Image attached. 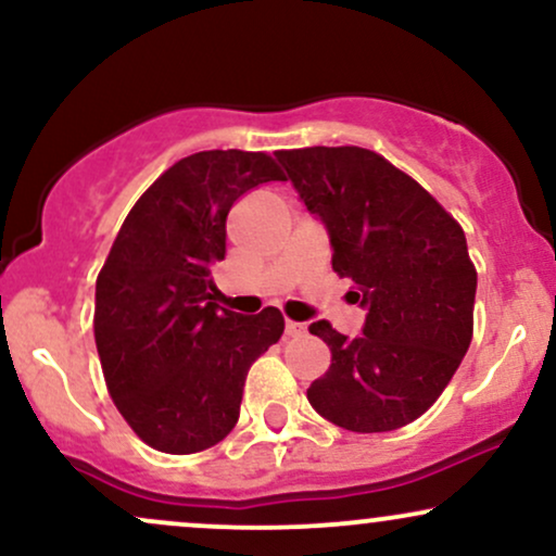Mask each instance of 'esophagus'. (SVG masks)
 Here are the masks:
<instances>
[{
    "instance_id": "esophagus-1",
    "label": "esophagus",
    "mask_w": 556,
    "mask_h": 556,
    "mask_svg": "<svg viewBox=\"0 0 556 556\" xmlns=\"http://www.w3.org/2000/svg\"><path fill=\"white\" fill-rule=\"evenodd\" d=\"M285 334H287V337H300V334H305V324L292 321V318H287V321H285Z\"/></svg>"
}]
</instances>
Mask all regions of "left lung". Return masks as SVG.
Segmentation results:
<instances>
[{"label": "left lung", "mask_w": 556, "mask_h": 556, "mask_svg": "<svg viewBox=\"0 0 556 556\" xmlns=\"http://www.w3.org/2000/svg\"><path fill=\"white\" fill-rule=\"evenodd\" d=\"M277 159L329 229L331 269L368 311L355 340L329 321L308 327L331 350L308 402L348 431L402 429L439 400L473 340L478 274L460 222L361 146H311Z\"/></svg>", "instance_id": "8db88e82"}]
</instances>
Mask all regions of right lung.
Segmentation results:
<instances>
[{
  "label": "right lung",
  "instance_id": "right-lung-1",
  "mask_svg": "<svg viewBox=\"0 0 556 556\" xmlns=\"http://www.w3.org/2000/svg\"><path fill=\"white\" fill-rule=\"evenodd\" d=\"M285 180L264 151H198L138 198L96 277L93 337L114 405L167 455L219 444L240 416L256 358L282 337L279 308L216 305L227 214L261 182Z\"/></svg>",
  "mask_w": 556,
  "mask_h": 556
}]
</instances>
